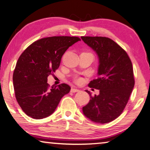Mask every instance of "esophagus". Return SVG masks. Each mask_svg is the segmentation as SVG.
<instances>
[{
    "mask_svg": "<svg viewBox=\"0 0 150 150\" xmlns=\"http://www.w3.org/2000/svg\"><path fill=\"white\" fill-rule=\"evenodd\" d=\"M79 91V90L78 89H75V88H71V92L72 93H75V92H78Z\"/></svg>",
    "mask_w": 150,
    "mask_h": 150,
    "instance_id": "34e87169",
    "label": "esophagus"
}]
</instances>
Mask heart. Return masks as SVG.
Segmentation results:
<instances>
[{"label":"heart","mask_w":150,"mask_h":150,"mask_svg":"<svg viewBox=\"0 0 150 150\" xmlns=\"http://www.w3.org/2000/svg\"><path fill=\"white\" fill-rule=\"evenodd\" d=\"M75 83H81L83 81V79H82V78L77 77L75 78Z\"/></svg>","instance_id":"heart-1"}]
</instances>
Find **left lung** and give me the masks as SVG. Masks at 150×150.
I'll list each match as a JSON object with an SVG mask.
<instances>
[{
  "label": "left lung",
  "mask_w": 150,
  "mask_h": 150,
  "mask_svg": "<svg viewBox=\"0 0 150 150\" xmlns=\"http://www.w3.org/2000/svg\"><path fill=\"white\" fill-rule=\"evenodd\" d=\"M85 43L98 54V77L88 86L99 90L91 96L83 112L92 122L107 123L118 117L124 110L135 79L132 61L124 49L105 37H81Z\"/></svg>",
  "instance_id": "1"
}]
</instances>
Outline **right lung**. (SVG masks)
I'll use <instances>...</instances> for the list:
<instances>
[{
  "label": "right lung",
  "mask_w": 150,
  "mask_h": 150,
  "mask_svg": "<svg viewBox=\"0 0 150 150\" xmlns=\"http://www.w3.org/2000/svg\"><path fill=\"white\" fill-rule=\"evenodd\" d=\"M81 41L77 37L42 38L21 54L13 73V85L18 105L28 116L42 119L51 115L71 87L65 83L50 87L47 77L60 65L69 47Z\"/></svg>",
  "instance_id": "obj_1"
}]
</instances>
